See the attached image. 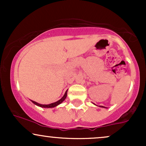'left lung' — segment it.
<instances>
[{"mask_svg":"<svg viewBox=\"0 0 146 146\" xmlns=\"http://www.w3.org/2000/svg\"><path fill=\"white\" fill-rule=\"evenodd\" d=\"M100 107H103V108H105V107H104V106H100Z\"/></svg>","mask_w":146,"mask_h":146,"instance_id":"8db88e82","label":"left lung"}]
</instances>
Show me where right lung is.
Instances as JSON below:
<instances>
[{
    "instance_id": "right-lung-1",
    "label": "right lung",
    "mask_w": 146,
    "mask_h": 146,
    "mask_svg": "<svg viewBox=\"0 0 146 146\" xmlns=\"http://www.w3.org/2000/svg\"><path fill=\"white\" fill-rule=\"evenodd\" d=\"M67 91H68V90H66V92H65V93H64V96L61 99H60V100H58V101L54 102V103L50 104H38V103H37V102H36L32 101V100H31V101L32 102V103L34 104L35 105L41 107V108H54V107L57 106H58L59 104H60L62 103V102L64 101L65 99L66 98V96H67Z\"/></svg>"
}]
</instances>
